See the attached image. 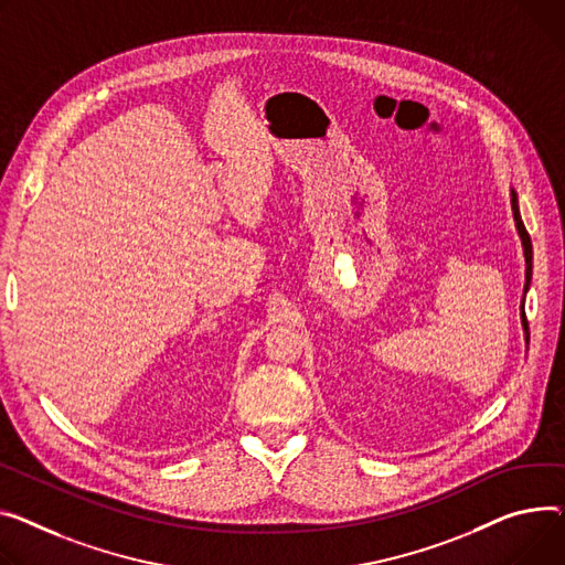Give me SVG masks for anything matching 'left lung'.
Masks as SVG:
<instances>
[{
  "label": "left lung",
  "instance_id": "8db88e82",
  "mask_svg": "<svg viewBox=\"0 0 565 565\" xmlns=\"http://www.w3.org/2000/svg\"><path fill=\"white\" fill-rule=\"evenodd\" d=\"M511 209H513V220H515V227H518V234H520V241H522V249H524V263H527V270H524V292H527L530 281H532V241H530V234H527V230H524V224H522L520 209H518V195H515L513 188H511ZM522 309H524V302H522ZM522 327H524V331H527V318H524V311H522Z\"/></svg>",
  "mask_w": 565,
  "mask_h": 565
}]
</instances>
